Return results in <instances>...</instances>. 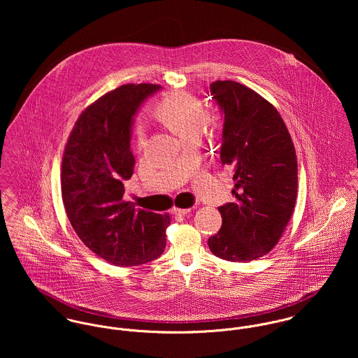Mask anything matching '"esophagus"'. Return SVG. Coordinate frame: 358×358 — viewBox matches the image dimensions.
I'll return each instance as SVG.
<instances>
[{
    "mask_svg": "<svg viewBox=\"0 0 358 358\" xmlns=\"http://www.w3.org/2000/svg\"><path fill=\"white\" fill-rule=\"evenodd\" d=\"M192 209L190 208H173L172 209V212L173 213H178V215H186V213H189Z\"/></svg>",
    "mask_w": 358,
    "mask_h": 358,
    "instance_id": "esophagus-1",
    "label": "esophagus"
}]
</instances>
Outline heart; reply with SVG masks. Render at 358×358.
<instances>
[{
	"label": "heart",
	"instance_id": "heart-1",
	"mask_svg": "<svg viewBox=\"0 0 358 358\" xmlns=\"http://www.w3.org/2000/svg\"><path fill=\"white\" fill-rule=\"evenodd\" d=\"M157 115L183 141L194 135H201L204 128V106L187 92L178 91L166 95L157 107ZM136 142L139 148L146 143V129L143 124H139L136 128Z\"/></svg>",
	"mask_w": 358,
	"mask_h": 358
}]
</instances>
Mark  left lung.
I'll use <instances>...</instances> for the list:
<instances>
[{"mask_svg":"<svg viewBox=\"0 0 358 358\" xmlns=\"http://www.w3.org/2000/svg\"><path fill=\"white\" fill-rule=\"evenodd\" d=\"M209 94L223 120L220 161L233 168L234 203L219 206L220 230L208 238L210 252L251 262L278 243L298 194V161L278 111L236 81H215Z\"/></svg>","mask_w":358,"mask_h":358,"instance_id":"left-lung-1","label":"left lung"}]
</instances>
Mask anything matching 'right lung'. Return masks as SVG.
Returning a JSON list of instances; mask_svg holds the SVG:
<instances>
[{
	"instance_id": "add662e5",
	"label": "right lung",
	"mask_w": 358,
	"mask_h": 358,
	"mask_svg": "<svg viewBox=\"0 0 358 358\" xmlns=\"http://www.w3.org/2000/svg\"><path fill=\"white\" fill-rule=\"evenodd\" d=\"M161 90L127 84L91 104L77 120L62 161V199L81 241L115 266H138L164 252L169 215L125 203L124 182L134 173V118Z\"/></svg>"
}]
</instances>
